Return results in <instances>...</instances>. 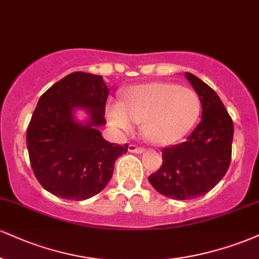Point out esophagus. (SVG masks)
Masks as SVG:
<instances>
[{"mask_svg":"<svg viewBox=\"0 0 259 259\" xmlns=\"http://www.w3.org/2000/svg\"><path fill=\"white\" fill-rule=\"evenodd\" d=\"M143 151H145V148L141 147V146H136L134 143L129 145V152H132V153H142Z\"/></svg>","mask_w":259,"mask_h":259,"instance_id":"34e87169","label":"esophagus"}]
</instances>
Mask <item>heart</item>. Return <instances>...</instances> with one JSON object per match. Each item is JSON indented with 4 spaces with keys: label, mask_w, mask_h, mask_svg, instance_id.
I'll use <instances>...</instances> for the list:
<instances>
[{
    "label": "heart",
    "mask_w": 259,
    "mask_h": 259,
    "mask_svg": "<svg viewBox=\"0 0 259 259\" xmlns=\"http://www.w3.org/2000/svg\"><path fill=\"white\" fill-rule=\"evenodd\" d=\"M200 101L192 89L172 83H146L129 88L121 104L108 111L110 121L130 132L134 120L143 121V134L149 141L167 145L182 138L197 119Z\"/></svg>",
    "instance_id": "b5f03b06"
}]
</instances>
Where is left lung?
Returning a JSON list of instances; mask_svg holds the SVG:
<instances>
[{
	"label": "left lung",
	"mask_w": 259,
	"mask_h": 259,
	"mask_svg": "<svg viewBox=\"0 0 259 259\" xmlns=\"http://www.w3.org/2000/svg\"><path fill=\"white\" fill-rule=\"evenodd\" d=\"M185 76L201 102V120L186 141L161 149L163 165L148 177L155 191L176 200L201 197L223 179L234 134L232 118L214 90L194 74Z\"/></svg>",
	"instance_id": "8db88e82"
}]
</instances>
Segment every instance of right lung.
Masks as SVG:
<instances>
[{"label":"right lung","instance_id":"1","mask_svg":"<svg viewBox=\"0 0 259 259\" xmlns=\"http://www.w3.org/2000/svg\"><path fill=\"white\" fill-rule=\"evenodd\" d=\"M108 88L101 76L73 72L40 96L27 126L31 167L40 186L55 197L85 200L99 194L113 175L114 163L127 152L102 138ZM76 108L90 113L87 123L73 117Z\"/></svg>","mask_w":259,"mask_h":259}]
</instances>
